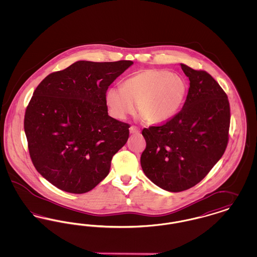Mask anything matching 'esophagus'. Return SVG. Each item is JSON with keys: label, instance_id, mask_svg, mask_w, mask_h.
<instances>
[{"label": "esophagus", "instance_id": "1", "mask_svg": "<svg viewBox=\"0 0 257 257\" xmlns=\"http://www.w3.org/2000/svg\"><path fill=\"white\" fill-rule=\"evenodd\" d=\"M129 130H130V133H131V134H139V133L141 132V130H140L138 127L134 126V125H132Z\"/></svg>", "mask_w": 257, "mask_h": 257}]
</instances>
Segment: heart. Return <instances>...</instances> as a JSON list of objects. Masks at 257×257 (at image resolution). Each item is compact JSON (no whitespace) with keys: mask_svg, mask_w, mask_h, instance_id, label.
Masks as SVG:
<instances>
[{"mask_svg":"<svg viewBox=\"0 0 257 257\" xmlns=\"http://www.w3.org/2000/svg\"><path fill=\"white\" fill-rule=\"evenodd\" d=\"M186 94L187 85L180 75L167 69L149 68L125 80L121 88H110L106 103L115 119L124 120L133 114L137 104L148 122L163 123L179 111Z\"/></svg>","mask_w":257,"mask_h":257,"instance_id":"obj_1","label":"heart"}]
</instances>
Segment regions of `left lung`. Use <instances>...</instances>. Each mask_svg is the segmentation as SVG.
I'll return each instance as SVG.
<instances>
[{"mask_svg": "<svg viewBox=\"0 0 257 257\" xmlns=\"http://www.w3.org/2000/svg\"><path fill=\"white\" fill-rule=\"evenodd\" d=\"M190 80L183 108L171 119L144 128L141 165L147 177L169 192L199 183L223 155L229 139L230 107L224 90L204 70L181 64Z\"/></svg>", "mask_w": 257, "mask_h": 257, "instance_id": "left-lung-1", "label": "left lung"}]
</instances>
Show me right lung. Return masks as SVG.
I'll use <instances>...</instances> for the list:
<instances>
[{
	"mask_svg": "<svg viewBox=\"0 0 257 257\" xmlns=\"http://www.w3.org/2000/svg\"><path fill=\"white\" fill-rule=\"evenodd\" d=\"M132 64L77 61L49 74L34 91L24 118L30 157L60 190L84 194L108 175L130 124L108 114L106 93Z\"/></svg>",
	"mask_w": 257,
	"mask_h": 257,
	"instance_id": "add662e5",
	"label": "right lung"
}]
</instances>
